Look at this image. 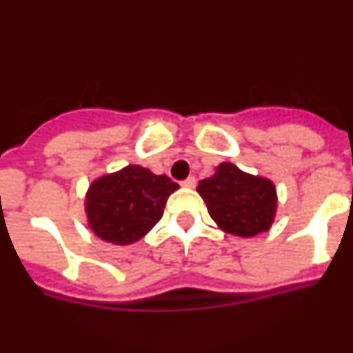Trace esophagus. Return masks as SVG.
I'll use <instances>...</instances> for the list:
<instances>
[{
    "label": "esophagus",
    "instance_id": "esophagus-1",
    "mask_svg": "<svg viewBox=\"0 0 353 353\" xmlns=\"http://www.w3.org/2000/svg\"><path fill=\"white\" fill-rule=\"evenodd\" d=\"M180 185L187 187V189H192V187H196V179L194 176H187L185 180H182V182H180Z\"/></svg>",
    "mask_w": 353,
    "mask_h": 353
}]
</instances>
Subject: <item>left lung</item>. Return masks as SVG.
I'll use <instances>...</instances> for the list:
<instances>
[{
	"instance_id": "8db88e82",
	"label": "left lung",
	"mask_w": 353,
	"mask_h": 353,
	"mask_svg": "<svg viewBox=\"0 0 353 353\" xmlns=\"http://www.w3.org/2000/svg\"><path fill=\"white\" fill-rule=\"evenodd\" d=\"M212 219L226 233L254 236L267 232L276 214L274 183L242 173L232 162H223L214 176L198 183Z\"/></svg>"
}]
</instances>
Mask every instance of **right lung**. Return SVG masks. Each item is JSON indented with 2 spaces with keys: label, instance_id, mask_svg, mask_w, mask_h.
Segmentation results:
<instances>
[{
  "label": "right lung",
  "instance_id": "right-lung-1",
  "mask_svg": "<svg viewBox=\"0 0 353 353\" xmlns=\"http://www.w3.org/2000/svg\"><path fill=\"white\" fill-rule=\"evenodd\" d=\"M179 183L146 168L127 166L95 180L86 194V214L97 236L129 245L161 221L166 201Z\"/></svg>",
  "mask_w": 353,
  "mask_h": 353
}]
</instances>
